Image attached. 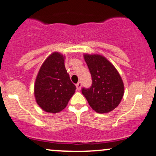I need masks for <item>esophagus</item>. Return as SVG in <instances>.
Returning <instances> with one entry per match:
<instances>
[{
  "instance_id": "obj_1",
  "label": "esophagus",
  "mask_w": 156,
  "mask_h": 156,
  "mask_svg": "<svg viewBox=\"0 0 156 156\" xmlns=\"http://www.w3.org/2000/svg\"><path fill=\"white\" fill-rule=\"evenodd\" d=\"M81 86H82V83H81V81H79V82H78L76 84L77 90H81Z\"/></svg>"
}]
</instances>
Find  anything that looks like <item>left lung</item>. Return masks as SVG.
I'll list each match as a JSON object with an SVG mask.
<instances>
[{"instance_id":"8db88e82","label":"left lung","mask_w":156,"mask_h":156,"mask_svg":"<svg viewBox=\"0 0 156 156\" xmlns=\"http://www.w3.org/2000/svg\"><path fill=\"white\" fill-rule=\"evenodd\" d=\"M92 77V86L82 93L93 111L99 114L112 111L124 95V83L114 66L101 55H83Z\"/></svg>"}]
</instances>
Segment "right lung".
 Here are the masks:
<instances>
[{"instance_id": "obj_1", "label": "right lung", "mask_w": 156, "mask_h": 156, "mask_svg": "<svg viewBox=\"0 0 156 156\" xmlns=\"http://www.w3.org/2000/svg\"><path fill=\"white\" fill-rule=\"evenodd\" d=\"M65 56L53 52L43 62L34 83V96L44 111L57 114L66 107L75 92L64 64Z\"/></svg>"}]
</instances>
